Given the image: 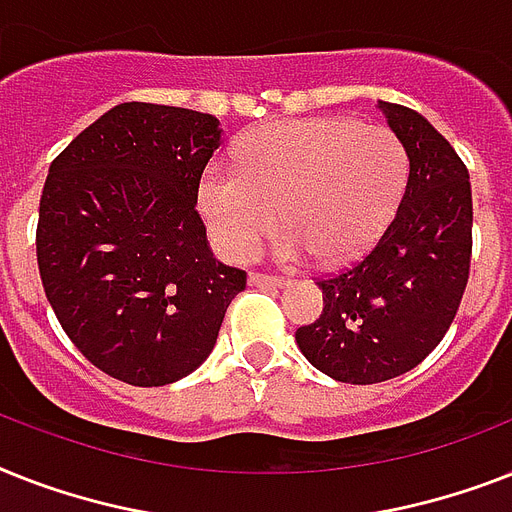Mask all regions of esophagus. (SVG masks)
<instances>
[{
	"label": "esophagus",
	"instance_id": "obj_1",
	"mask_svg": "<svg viewBox=\"0 0 512 512\" xmlns=\"http://www.w3.org/2000/svg\"><path fill=\"white\" fill-rule=\"evenodd\" d=\"M286 278L270 276V273H249V286H260V289H276L284 286Z\"/></svg>",
	"mask_w": 512,
	"mask_h": 512
}]
</instances>
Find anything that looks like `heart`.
Returning <instances> with one entry per match:
<instances>
[{
  "mask_svg": "<svg viewBox=\"0 0 512 512\" xmlns=\"http://www.w3.org/2000/svg\"><path fill=\"white\" fill-rule=\"evenodd\" d=\"M236 165H210L199 181V210L231 260L257 255L278 210L284 255L350 260L384 231L407 181L400 136L352 118L270 123L239 144Z\"/></svg>",
  "mask_w": 512,
  "mask_h": 512,
  "instance_id": "obj_1",
  "label": "heart"
}]
</instances>
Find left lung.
Returning a JSON list of instances; mask_svg holds the SVG:
<instances>
[{
	"instance_id": "left-lung-1",
	"label": "left lung",
	"mask_w": 512,
	"mask_h": 512,
	"mask_svg": "<svg viewBox=\"0 0 512 512\" xmlns=\"http://www.w3.org/2000/svg\"><path fill=\"white\" fill-rule=\"evenodd\" d=\"M405 144L410 173L378 242L318 278L323 313L299 326L302 355L342 384H378L413 371L458 315L473 249L468 168L421 112L381 102Z\"/></svg>"
}]
</instances>
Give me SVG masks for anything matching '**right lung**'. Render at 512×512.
Returning a JSON list of instances; mask_svg holds the SVG:
<instances>
[{
	"label": "right lung",
	"mask_w": 512,
	"mask_h": 512,
	"mask_svg": "<svg viewBox=\"0 0 512 512\" xmlns=\"http://www.w3.org/2000/svg\"><path fill=\"white\" fill-rule=\"evenodd\" d=\"M213 115L123 102L49 165L36 260L62 331L107 376L165 386L205 363L247 273L218 263L197 210Z\"/></svg>",
	"instance_id": "add662e5"
}]
</instances>
